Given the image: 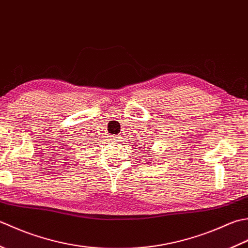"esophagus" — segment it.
<instances>
[{"instance_id":"1","label":"esophagus","mask_w":248,"mask_h":248,"mask_svg":"<svg viewBox=\"0 0 248 248\" xmlns=\"http://www.w3.org/2000/svg\"><path fill=\"white\" fill-rule=\"evenodd\" d=\"M111 138H112V140H114L115 142H120V141H121V137H120V136H118V135L111 136Z\"/></svg>"}]
</instances>
